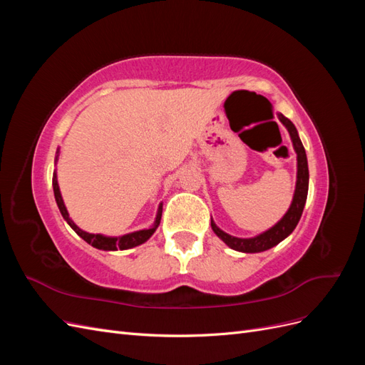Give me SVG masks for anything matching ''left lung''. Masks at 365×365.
<instances>
[{"instance_id":"left-lung-1","label":"left lung","mask_w":365,"mask_h":365,"mask_svg":"<svg viewBox=\"0 0 365 365\" xmlns=\"http://www.w3.org/2000/svg\"><path fill=\"white\" fill-rule=\"evenodd\" d=\"M279 120L282 125L288 129L289 137L292 141V148L297 153V181H295V190L292 196V202L288 208V212L283 215V217L277 224L272 225L263 233L254 236V237H236L225 233L224 230H220L215 220L212 219V228L215 235L228 245L231 250H236L240 252H262L267 251L275 245H279L282 240L288 237L292 231L295 230L298 220L302 217L303 208L307 200V189H309V168H307V157L306 150L303 148V143L298 137L297 128L294 126L289 118H286L283 114L277 113Z\"/></svg>"}]
</instances>
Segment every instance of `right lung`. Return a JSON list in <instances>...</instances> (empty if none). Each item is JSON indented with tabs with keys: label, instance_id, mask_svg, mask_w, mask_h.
<instances>
[{
	"label": "right lung",
	"instance_id": "right-lung-1",
	"mask_svg": "<svg viewBox=\"0 0 365 365\" xmlns=\"http://www.w3.org/2000/svg\"><path fill=\"white\" fill-rule=\"evenodd\" d=\"M59 148L56 150V157H54V164L58 163L59 160ZM53 192H54V200H56V204L59 207V212L62 215V217L67 220V224L76 231L77 236H81L85 242H88L91 247L97 248V250H103V251H117V250H129V248H134L138 247L141 244H145L146 240L150 239V236L155 233V230L160 225V220H161V215H163V202H160L158 210H157V216L155 220H153V224L149 228L145 230H138V231H132V233L128 235H121V236H105V235H94V233H88V231H83L82 228L77 227L73 219L70 217V213L67 207L63 204L62 200V195H61V189H59V182H58V175L56 170L53 173Z\"/></svg>",
	"mask_w": 365,
	"mask_h": 365
}]
</instances>
